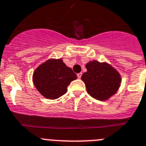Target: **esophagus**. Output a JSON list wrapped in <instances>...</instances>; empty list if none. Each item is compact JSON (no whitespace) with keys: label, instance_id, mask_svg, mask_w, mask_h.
Returning <instances> with one entry per match:
<instances>
[{"label":"esophagus","instance_id":"obj_1","mask_svg":"<svg viewBox=\"0 0 146 146\" xmlns=\"http://www.w3.org/2000/svg\"><path fill=\"white\" fill-rule=\"evenodd\" d=\"M82 73H78V74H77V77H78V78H81V77H82Z\"/></svg>","mask_w":146,"mask_h":146}]
</instances>
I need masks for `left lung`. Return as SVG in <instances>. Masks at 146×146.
<instances>
[{
	"instance_id": "obj_1",
	"label": "left lung",
	"mask_w": 146,
	"mask_h": 146,
	"mask_svg": "<svg viewBox=\"0 0 146 146\" xmlns=\"http://www.w3.org/2000/svg\"><path fill=\"white\" fill-rule=\"evenodd\" d=\"M87 72L82 76L87 92L95 99L107 101L117 92L122 78L120 73L106 62L90 61L85 65Z\"/></svg>"
}]
</instances>
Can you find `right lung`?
Masks as SVG:
<instances>
[{"instance_id":"1","label":"right lung","mask_w":146,"mask_h":146,"mask_svg":"<svg viewBox=\"0 0 146 146\" xmlns=\"http://www.w3.org/2000/svg\"><path fill=\"white\" fill-rule=\"evenodd\" d=\"M76 78V74L66 65L62 59L54 58L40 64L32 76L35 88L49 100L57 99L65 94L68 86Z\"/></svg>"}]
</instances>
